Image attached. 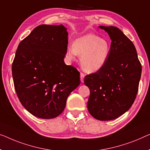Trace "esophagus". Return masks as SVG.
<instances>
[{"label": "esophagus", "mask_w": 150, "mask_h": 150, "mask_svg": "<svg viewBox=\"0 0 150 150\" xmlns=\"http://www.w3.org/2000/svg\"><path fill=\"white\" fill-rule=\"evenodd\" d=\"M84 77H85V75H84V73H81V74H80V79H81V82H83V79H84Z\"/></svg>", "instance_id": "obj_1"}]
</instances>
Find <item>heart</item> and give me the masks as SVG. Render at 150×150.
I'll return each instance as SVG.
<instances>
[{
  "mask_svg": "<svg viewBox=\"0 0 150 150\" xmlns=\"http://www.w3.org/2000/svg\"><path fill=\"white\" fill-rule=\"evenodd\" d=\"M110 51V44L108 40L89 33L75 40L73 45L68 47L66 57L69 60H75L77 54L81 56L82 69L87 73H94L104 65Z\"/></svg>",
  "mask_w": 150,
  "mask_h": 150,
  "instance_id": "b5f03b06",
  "label": "heart"
}]
</instances>
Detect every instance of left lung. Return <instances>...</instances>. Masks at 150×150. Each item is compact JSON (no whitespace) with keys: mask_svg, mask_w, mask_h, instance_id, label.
<instances>
[{"mask_svg":"<svg viewBox=\"0 0 150 150\" xmlns=\"http://www.w3.org/2000/svg\"><path fill=\"white\" fill-rule=\"evenodd\" d=\"M100 28L110 38V51L104 65L84 78L90 90L87 106L93 117L110 120L126 112L135 101L142 64L133 43L121 30L113 26Z\"/></svg>","mask_w":150,"mask_h":150,"instance_id":"obj_1","label":"left lung"}]
</instances>
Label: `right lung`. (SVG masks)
Segmentation results:
<instances>
[{
  "label": "right lung",
  "mask_w": 150,
  "mask_h": 150,
  "mask_svg": "<svg viewBox=\"0 0 150 150\" xmlns=\"http://www.w3.org/2000/svg\"><path fill=\"white\" fill-rule=\"evenodd\" d=\"M67 37L63 25H40L18 46L12 64L15 89L24 108L36 117L61 115L80 84V73L64 62Z\"/></svg>",
  "instance_id": "right-lung-1"
}]
</instances>
